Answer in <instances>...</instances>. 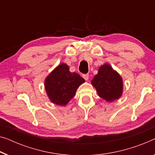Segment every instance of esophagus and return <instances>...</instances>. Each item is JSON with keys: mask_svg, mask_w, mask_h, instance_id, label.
Here are the masks:
<instances>
[{"mask_svg": "<svg viewBox=\"0 0 155 155\" xmlns=\"http://www.w3.org/2000/svg\"><path fill=\"white\" fill-rule=\"evenodd\" d=\"M82 77L85 80H87L89 79V74H83Z\"/></svg>", "mask_w": 155, "mask_h": 155, "instance_id": "esophagus-1", "label": "esophagus"}]
</instances>
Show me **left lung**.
Instances as JSON below:
<instances>
[{
  "instance_id": "left-lung-1",
  "label": "left lung",
  "mask_w": 155,
  "mask_h": 155,
  "mask_svg": "<svg viewBox=\"0 0 155 155\" xmlns=\"http://www.w3.org/2000/svg\"><path fill=\"white\" fill-rule=\"evenodd\" d=\"M98 96L107 102L120 98L123 91V82L119 73L109 64H104L91 80Z\"/></svg>"
}]
</instances>
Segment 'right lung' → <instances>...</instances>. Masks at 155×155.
<instances>
[{
    "label": "right lung",
    "instance_id": "obj_1",
    "mask_svg": "<svg viewBox=\"0 0 155 155\" xmlns=\"http://www.w3.org/2000/svg\"><path fill=\"white\" fill-rule=\"evenodd\" d=\"M84 82L79 74L70 72L68 65L61 64L45 78V87L51 102L64 106L75 96L78 88Z\"/></svg>",
    "mask_w": 155,
    "mask_h": 155
}]
</instances>
